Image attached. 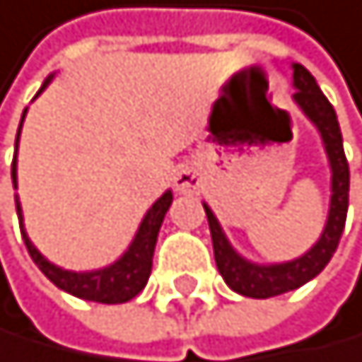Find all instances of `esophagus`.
Wrapping results in <instances>:
<instances>
[{"instance_id": "obj_1", "label": "esophagus", "mask_w": 362, "mask_h": 362, "mask_svg": "<svg viewBox=\"0 0 362 362\" xmlns=\"http://www.w3.org/2000/svg\"><path fill=\"white\" fill-rule=\"evenodd\" d=\"M199 187H201L199 170L192 168V166H182V168L177 170V175H175V189H177L180 194H192Z\"/></svg>"}]
</instances>
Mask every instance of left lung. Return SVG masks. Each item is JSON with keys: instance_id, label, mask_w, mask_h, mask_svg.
I'll use <instances>...</instances> for the list:
<instances>
[{"instance_id": "left-lung-1", "label": "left lung", "mask_w": 362, "mask_h": 362, "mask_svg": "<svg viewBox=\"0 0 362 362\" xmlns=\"http://www.w3.org/2000/svg\"><path fill=\"white\" fill-rule=\"evenodd\" d=\"M293 85L296 103L305 110L314 124L319 127L323 145H326L330 168H333V199H330V212L328 224L323 228L319 243L312 250L296 261L279 263V266H254V263L245 261L243 256L233 252L228 245L226 235L221 233L219 221L214 219L212 210L203 205L205 214H208L212 247H214V261H217L219 275L224 277L226 284L233 288L235 293L247 298H272L293 288L308 284L312 277L328 266L333 254L342 238L344 221H346V208H349V161L342 145V132H339V122L335 115V108L319 90L317 81L303 64H293Z\"/></svg>"}]
</instances>
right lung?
Returning <instances> with one entry per match:
<instances>
[{"instance_id":"1","label":"right lung","mask_w":362,"mask_h":362,"mask_svg":"<svg viewBox=\"0 0 362 362\" xmlns=\"http://www.w3.org/2000/svg\"><path fill=\"white\" fill-rule=\"evenodd\" d=\"M25 112H23V119H25ZM20 127H23V122H20ZM20 127H18V136H20ZM16 150H18V138H16ZM11 177H13V189H16V154H13V166H11ZM170 203H173V194L166 192L152 205L148 214H145L143 224L138 228L129 252L122 256L117 263H112V266L96 270V272H69V270L52 266L50 261H45L39 254V250L29 243V238L23 228V212H20V203L16 194V210L20 219V230H23V240L27 245V252L32 256V261L39 266V270L54 286H59L62 291H66L76 298H83V300H94L103 305H117V303L132 300V298H136L145 288V284H148V277L152 272L154 245H157L163 214L170 208Z\"/></svg>"}]
</instances>
